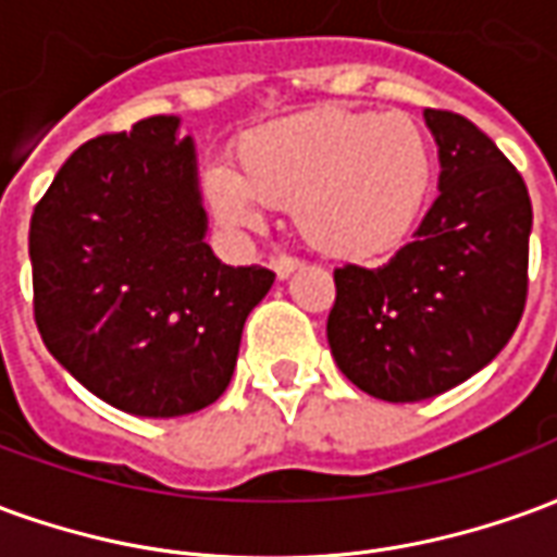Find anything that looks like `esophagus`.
Wrapping results in <instances>:
<instances>
[{"mask_svg": "<svg viewBox=\"0 0 557 557\" xmlns=\"http://www.w3.org/2000/svg\"><path fill=\"white\" fill-rule=\"evenodd\" d=\"M271 268H274V274H277L280 280H286L292 271L301 268V259H298V256H271Z\"/></svg>", "mask_w": 557, "mask_h": 557, "instance_id": "34e87169", "label": "esophagus"}]
</instances>
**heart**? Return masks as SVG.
Segmentation results:
<instances>
[{"label":"heart","instance_id":"obj_1","mask_svg":"<svg viewBox=\"0 0 557 557\" xmlns=\"http://www.w3.org/2000/svg\"><path fill=\"white\" fill-rule=\"evenodd\" d=\"M238 172L206 175L211 206L235 230H256L265 206L295 208L307 242L343 259L397 250L432 187V139L409 113L310 110L244 134Z\"/></svg>","mask_w":557,"mask_h":557}]
</instances>
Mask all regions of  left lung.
Segmentation results:
<instances>
[{"mask_svg": "<svg viewBox=\"0 0 557 557\" xmlns=\"http://www.w3.org/2000/svg\"><path fill=\"white\" fill-rule=\"evenodd\" d=\"M442 194L406 247L379 268H334L331 355L370 397L418 403L483 370L528 298L531 196L504 151L466 115L423 113Z\"/></svg>", "mask_w": 557, "mask_h": 557, "instance_id": "8db88e82", "label": "left lung"}]
</instances>
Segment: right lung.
Listing matches in <instances>:
<instances>
[{
    "instance_id": "add662e5",
    "label": "right lung",
    "mask_w": 557,
    "mask_h": 557,
    "mask_svg": "<svg viewBox=\"0 0 557 557\" xmlns=\"http://www.w3.org/2000/svg\"><path fill=\"white\" fill-rule=\"evenodd\" d=\"M32 307L44 346L95 397L182 418L230 387L247 315L274 283L206 244L190 137L175 115L89 139L29 223Z\"/></svg>"
}]
</instances>
